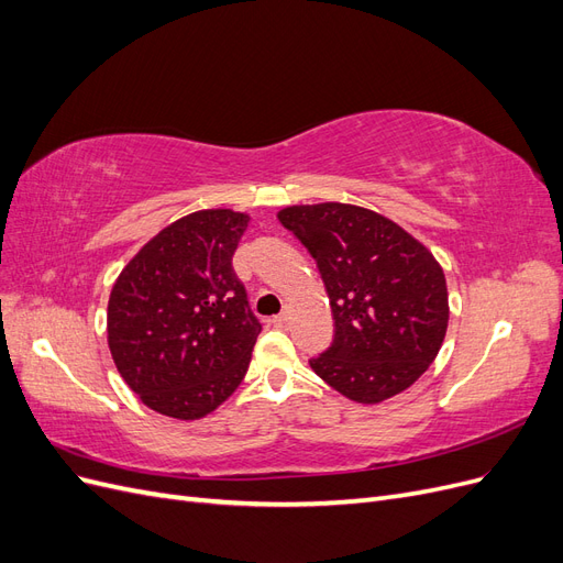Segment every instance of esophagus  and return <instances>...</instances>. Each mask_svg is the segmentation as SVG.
I'll list each match as a JSON object with an SVG mask.
<instances>
[{
  "instance_id": "obj_1",
  "label": "esophagus",
  "mask_w": 563,
  "mask_h": 563,
  "mask_svg": "<svg viewBox=\"0 0 563 563\" xmlns=\"http://www.w3.org/2000/svg\"><path fill=\"white\" fill-rule=\"evenodd\" d=\"M288 312H282V314H277V317H272V327H277V329H286L288 327Z\"/></svg>"
}]
</instances>
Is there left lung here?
Here are the masks:
<instances>
[{
  "instance_id": "8db88e82",
  "label": "left lung",
  "mask_w": 563,
  "mask_h": 563,
  "mask_svg": "<svg viewBox=\"0 0 563 563\" xmlns=\"http://www.w3.org/2000/svg\"><path fill=\"white\" fill-rule=\"evenodd\" d=\"M279 223L310 251L333 312V343L310 360L317 376L356 404L411 387L449 327L444 269L389 218L323 201L286 207Z\"/></svg>"
}]
</instances>
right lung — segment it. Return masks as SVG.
Returning a JSON list of instances; mask_svg holds the SVG:
<instances>
[{
  "mask_svg": "<svg viewBox=\"0 0 563 563\" xmlns=\"http://www.w3.org/2000/svg\"><path fill=\"white\" fill-rule=\"evenodd\" d=\"M246 225L232 209L195 211L152 236L117 277L108 345L152 411L199 420L244 380L261 333L232 267Z\"/></svg>",
  "mask_w": 563,
  "mask_h": 563,
  "instance_id": "1",
  "label": "right lung"
}]
</instances>
